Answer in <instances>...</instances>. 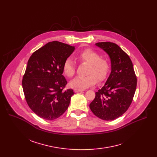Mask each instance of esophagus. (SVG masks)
Wrapping results in <instances>:
<instances>
[{
    "label": "esophagus",
    "instance_id": "obj_1",
    "mask_svg": "<svg viewBox=\"0 0 157 157\" xmlns=\"http://www.w3.org/2000/svg\"><path fill=\"white\" fill-rule=\"evenodd\" d=\"M74 91H75V93H79V92H82V91H83L84 90H83V89H81L75 88V89H74Z\"/></svg>",
    "mask_w": 157,
    "mask_h": 157
}]
</instances>
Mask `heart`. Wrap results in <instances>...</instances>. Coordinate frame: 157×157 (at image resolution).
Masks as SVG:
<instances>
[{"label":"heart","mask_w":157,"mask_h":157,"mask_svg":"<svg viewBox=\"0 0 157 157\" xmlns=\"http://www.w3.org/2000/svg\"><path fill=\"white\" fill-rule=\"evenodd\" d=\"M76 58L82 63L88 64L86 76L77 77L70 82L71 87L86 89L94 86L97 78L98 81H104L107 76L110 68L109 61L101 58L100 55L92 49H85L76 55ZM64 74L69 78L73 77L76 71V65L71 58H67L63 66Z\"/></svg>","instance_id":"b5f03b06"}]
</instances>
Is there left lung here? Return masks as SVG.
<instances>
[{
    "label": "left lung",
    "mask_w": 157,
    "mask_h": 157,
    "mask_svg": "<svg viewBox=\"0 0 157 157\" xmlns=\"http://www.w3.org/2000/svg\"><path fill=\"white\" fill-rule=\"evenodd\" d=\"M107 53L111 62V72L104 86L96 93L89 104L91 111L104 121H113L124 114L130 105L137 87V78L132 62L116 43L95 44Z\"/></svg>",
    "instance_id": "left-lung-1"
}]
</instances>
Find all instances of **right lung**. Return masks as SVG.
<instances>
[{"label": "right lung", "instance_id": "1", "mask_svg": "<svg viewBox=\"0 0 157 157\" xmlns=\"http://www.w3.org/2000/svg\"><path fill=\"white\" fill-rule=\"evenodd\" d=\"M75 48L54 41L35 52L29 58L22 87L27 102L40 117L52 121L68 109L73 89L63 91L67 81L63 75L66 59Z\"/></svg>", "mask_w": 157, "mask_h": 157}]
</instances>
